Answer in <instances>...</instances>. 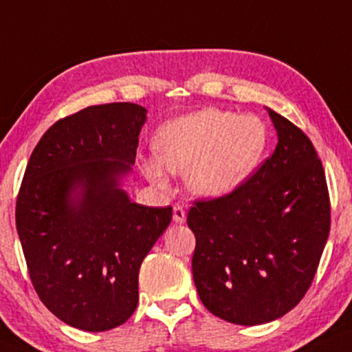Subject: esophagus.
<instances>
[{"label": "esophagus", "mask_w": 352, "mask_h": 352, "mask_svg": "<svg viewBox=\"0 0 352 352\" xmlns=\"http://www.w3.org/2000/svg\"><path fill=\"white\" fill-rule=\"evenodd\" d=\"M173 220H175L176 223L186 222V210L183 206H175V209H173Z\"/></svg>", "instance_id": "1"}]
</instances>
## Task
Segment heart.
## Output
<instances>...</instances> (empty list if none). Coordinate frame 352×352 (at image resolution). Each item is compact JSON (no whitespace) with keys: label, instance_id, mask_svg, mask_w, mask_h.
<instances>
[{"label":"heart","instance_id":"obj_1","mask_svg":"<svg viewBox=\"0 0 352 352\" xmlns=\"http://www.w3.org/2000/svg\"><path fill=\"white\" fill-rule=\"evenodd\" d=\"M269 132L261 117L206 107L176 117L158 130V160L143 158L142 171L153 183H166L163 166L186 175V186L201 197H222L240 188L263 162Z\"/></svg>","mask_w":352,"mask_h":352}]
</instances>
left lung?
Listing matches in <instances>:
<instances>
[{
    "instance_id": "8db88e82",
    "label": "left lung",
    "mask_w": 352,
    "mask_h": 352,
    "mask_svg": "<svg viewBox=\"0 0 352 352\" xmlns=\"http://www.w3.org/2000/svg\"><path fill=\"white\" fill-rule=\"evenodd\" d=\"M274 153L227 196L197 201L192 277L206 309L225 322L263 324L290 311L314 280L329 233V197L310 138L266 107Z\"/></svg>"
}]
</instances>
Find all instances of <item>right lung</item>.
<instances>
[{"instance_id": "1", "label": "right lung", "mask_w": 352, "mask_h": 352, "mask_svg": "<svg viewBox=\"0 0 352 352\" xmlns=\"http://www.w3.org/2000/svg\"><path fill=\"white\" fill-rule=\"evenodd\" d=\"M146 109L91 106L60 119L30 155L16 202L29 276L56 318L85 331L127 322L138 303L142 261L171 222V207L130 201Z\"/></svg>"}]
</instances>
